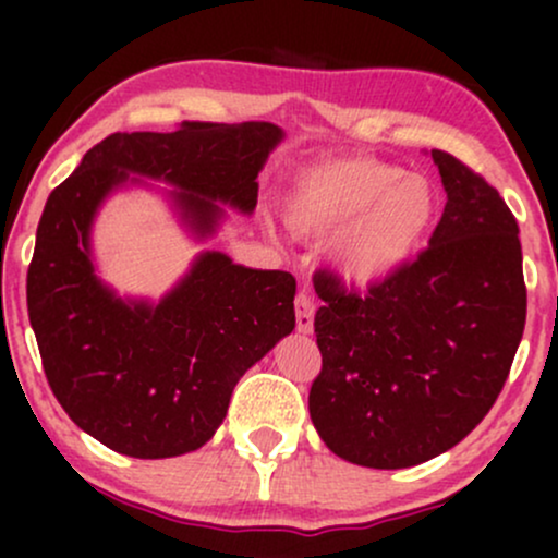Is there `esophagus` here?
Masks as SVG:
<instances>
[{"instance_id": "1", "label": "esophagus", "mask_w": 558, "mask_h": 558, "mask_svg": "<svg viewBox=\"0 0 558 558\" xmlns=\"http://www.w3.org/2000/svg\"><path fill=\"white\" fill-rule=\"evenodd\" d=\"M296 328L304 336L315 328V301H312L310 293H299L296 296Z\"/></svg>"}]
</instances>
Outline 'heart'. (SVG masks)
<instances>
[{
	"label": "heart",
	"mask_w": 558,
	"mask_h": 558,
	"mask_svg": "<svg viewBox=\"0 0 558 558\" xmlns=\"http://www.w3.org/2000/svg\"><path fill=\"white\" fill-rule=\"evenodd\" d=\"M438 198L430 181L369 157L310 165L286 198L288 226L306 239H330L328 257L343 286L388 283L430 233Z\"/></svg>",
	"instance_id": "1"
}]
</instances>
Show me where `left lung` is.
<instances>
[{
  "instance_id": "left-lung-1",
  "label": "left lung",
  "mask_w": 558,
  "mask_h": 558,
  "mask_svg": "<svg viewBox=\"0 0 558 558\" xmlns=\"http://www.w3.org/2000/svg\"><path fill=\"white\" fill-rule=\"evenodd\" d=\"M446 207L417 262L367 296L323 278V373L310 417L336 457L403 470L440 457L490 412L520 349L527 291L506 202L433 149Z\"/></svg>"
}]
</instances>
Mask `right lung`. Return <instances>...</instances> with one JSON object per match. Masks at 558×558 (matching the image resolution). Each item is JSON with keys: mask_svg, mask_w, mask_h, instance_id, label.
Returning <instances> with one entry per match:
<instances>
[{"mask_svg": "<svg viewBox=\"0 0 558 558\" xmlns=\"http://www.w3.org/2000/svg\"><path fill=\"white\" fill-rule=\"evenodd\" d=\"M283 138L272 123L112 133L49 194L28 267L31 328L57 401L112 451L168 459L207 444L235 383L296 328V280L202 248L165 296H120L96 267V215L118 191L151 189L191 239L209 241L228 209L254 213L257 175Z\"/></svg>", "mask_w": 558, "mask_h": 558, "instance_id": "add662e5", "label": "right lung"}]
</instances>
